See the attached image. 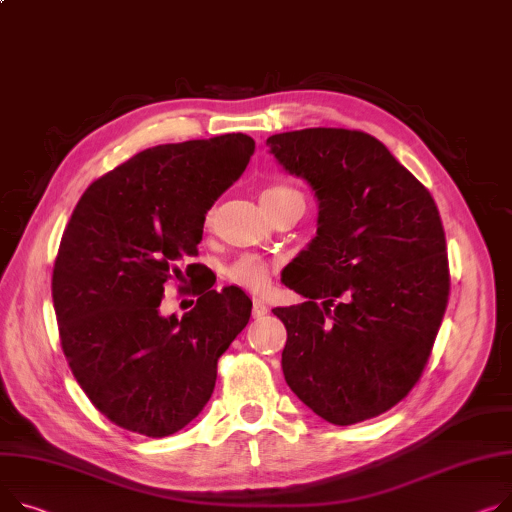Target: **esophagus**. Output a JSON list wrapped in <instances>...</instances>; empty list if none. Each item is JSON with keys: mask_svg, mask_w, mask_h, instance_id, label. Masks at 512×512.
Segmentation results:
<instances>
[{"mask_svg": "<svg viewBox=\"0 0 512 512\" xmlns=\"http://www.w3.org/2000/svg\"><path fill=\"white\" fill-rule=\"evenodd\" d=\"M267 311H269V309H267L263 300H259V298H255V300H253V317H255V319H259V317L267 315Z\"/></svg>", "mask_w": 512, "mask_h": 512, "instance_id": "1", "label": "esophagus"}]
</instances>
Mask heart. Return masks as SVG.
I'll return each mask as SVG.
<instances>
[{"label":"heart","instance_id":"heart-1","mask_svg":"<svg viewBox=\"0 0 512 512\" xmlns=\"http://www.w3.org/2000/svg\"><path fill=\"white\" fill-rule=\"evenodd\" d=\"M259 197H261L263 208L267 210L269 216L278 212L280 208L288 206V203H294V201L304 203L302 193L296 187H290L286 183H271V185L263 187ZM226 276L236 286H243L253 292H261L269 284V263L257 255H243L228 267Z\"/></svg>","mask_w":512,"mask_h":512}]
</instances>
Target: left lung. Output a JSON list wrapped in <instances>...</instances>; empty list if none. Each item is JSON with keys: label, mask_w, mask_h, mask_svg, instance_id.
<instances>
[{"label": "left lung", "mask_w": 512, "mask_h": 512, "mask_svg": "<svg viewBox=\"0 0 512 512\" xmlns=\"http://www.w3.org/2000/svg\"><path fill=\"white\" fill-rule=\"evenodd\" d=\"M319 199L317 236L278 306L288 387L323 420L350 426L391 410L420 381L447 311L445 228L430 191L377 138L342 127L265 142Z\"/></svg>", "instance_id": "obj_1"}]
</instances>
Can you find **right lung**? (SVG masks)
I'll list each match as a JSON object with an SVG mask.
<instances>
[{"label":"right lung","instance_id":"right-lung-1","mask_svg":"<svg viewBox=\"0 0 512 512\" xmlns=\"http://www.w3.org/2000/svg\"><path fill=\"white\" fill-rule=\"evenodd\" d=\"M253 152L245 133L148 148L96 179L63 230L51 282L61 348L92 405L125 430L162 438L185 428L249 323L243 290L193 286L197 302L181 319L158 306Z\"/></svg>","mask_w":512,"mask_h":512}]
</instances>
